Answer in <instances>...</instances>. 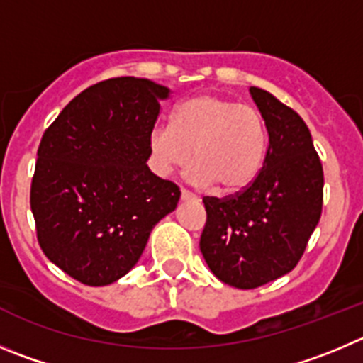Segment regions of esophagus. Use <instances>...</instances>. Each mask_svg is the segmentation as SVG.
I'll return each mask as SVG.
<instances>
[{
    "instance_id": "esophagus-1",
    "label": "esophagus",
    "mask_w": 363,
    "mask_h": 363,
    "mask_svg": "<svg viewBox=\"0 0 363 363\" xmlns=\"http://www.w3.org/2000/svg\"><path fill=\"white\" fill-rule=\"evenodd\" d=\"M181 199H182V201H199L197 195H195V193H191L189 189H186V188L181 189Z\"/></svg>"
}]
</instances>
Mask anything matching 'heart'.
<instances>
[{"label": "heart", "instance_id": "1", "mask_svg": "<svg viewBox=\"0 0 363 363\" xmlns=\"http://www.w3.org/2000/svg\"><path fill=\"white\" fill-rule=\"evenodd\" d=\"M269 134L256 107L216 93H202L182 101L172 123H159L148 134V159L161 177L191 159L189 182L223 193L247 188L262 172Z\"/></svg>", "mask_w": 363, "mask_h": 363}]
</instances>
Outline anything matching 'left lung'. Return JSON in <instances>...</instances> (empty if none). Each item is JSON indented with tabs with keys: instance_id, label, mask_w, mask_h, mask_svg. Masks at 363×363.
<instances>
[{
	"instance_id": "obj_1",
	"label": "left lung",
	"mask_w": 363,
	"mask_h": 363,
	"mask_svg": "<svg viewBox=\"0 0 363 363\" xmlns=\"http://www.w3.org/2000/svg\"><path fill=\"white\" fill-rule=\"evenodd\" d=\"M265 120L262 172L228 197H204L201 250L211 272L250 290L289 274L303 258L323 213L324 174L303 118L269 91L250 87Z\"/></svg>"
}]
</instances>
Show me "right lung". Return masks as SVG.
I'll return each instance as SVG.
<instances>
[{
  "instance_id": "obj_1",
  "label": "right lung",
  "mask_w": 363,
  "mask_h": 363,
  "mask_svg": "<svg viewBox=\"0 0 363 363\" xmlns=\"http://www.w3.org/2000/svg\"><path fill=\"white\" fill-rule=\"evenodd\" d=\"M170 89L147 79L101 80L77 94L43 134L30 188L46 258L89 286L138 263L181 189L150 172L148 134Z\"/></svg>"
}]
</instances>
